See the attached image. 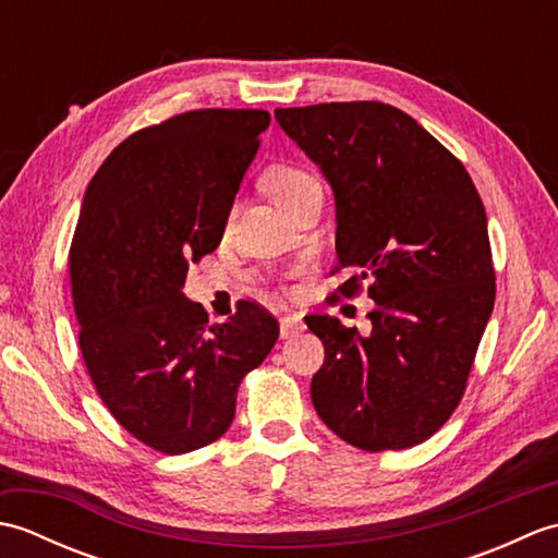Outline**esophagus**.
I'll list each match as a JSON object with an SVG mask.
<instances>
[{
  "label": "esophagus",
  "mask_w": 558,
  "mask_h": 558,
  "mask_svg": "<svg viewBox=\"0 0 558 558\" xmlns=\"http://www.w3.org/2000/svg\"><path fill=\"white\" fill-rule=\"evenodd\" d=\"M302 330H304V322L300 316L288 314L280 318V338H292V336L302 333Z\"/></svg>",
  "instance_id": "1"
}]
</instances>
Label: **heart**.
<instances>
[{
  "label": "heart",
  "mask_w": 558,
  "mask_h": 558,
  "mask_svg": "<svg viewBox=\"0 0 558 558\" xmlns=\"http://www.w3.org/2000/svg\"><path fill=\"white\" fill-rule=\"evenodd\" d=\"M312 186H318L316 177L302 168H294V165H278L266 174V189L278 206L290 204L292 198H298Z\"/></svg>",
  "instance_id": "1"
}]
</instances>
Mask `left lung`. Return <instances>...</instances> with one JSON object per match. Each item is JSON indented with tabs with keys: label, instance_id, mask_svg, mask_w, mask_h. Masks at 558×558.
<instances>
[{
	"label": "left lung",
	"instance_id": "8db88e82",
	"mask_svg": "<svg viewBox=\"0 0 558 558\" xmlns=\"http://www.w3.org/2000/svg\"><path fill=\"white\" fill-rule=\"evenodd\" d=\"M276 120L336 194L338 292L362 280L376 302L369 333L310 316L326 360L312 402L330 432L362 450L426 441L465 393L496 286L487 213L462 162L386 102L278 108Z\"/></svg>",
	"mask_w": 558,
	"mask_h": 558
}]
</instances>
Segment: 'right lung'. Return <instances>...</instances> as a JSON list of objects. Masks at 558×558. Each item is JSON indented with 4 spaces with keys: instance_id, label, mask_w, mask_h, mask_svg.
<instances>
[{
    "instance_id": "obj_1",
    "label": "right lung",
    "mask_w": 558,
    "mask_h": 558,
    "mask_svg": "<svg viewBox=\"0 0 558 558\" xmlns=\"http://www.w3.org/2000/svg\"><path fill=\"white\" fill-rule=\"evenodd\" d=\"M266 110H192L132 134L93 177L69 248L78 345L98 396L168 456L216 441L278 322L244 302L208 324L184 298L189 264L216 252Z\"/></svg>"
}]
</instances>
